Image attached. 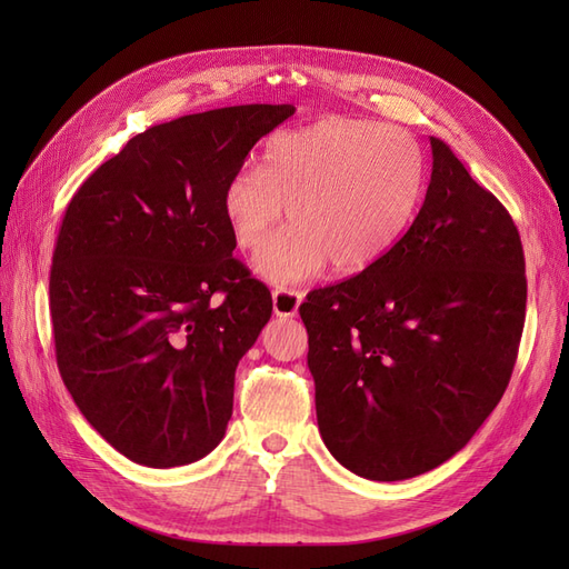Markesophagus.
Returning a JSON list of instances; mask_svg holds the SVG:
<instances>
[{
    "label": "esophagus",
    "instance_id": "obj_1",
    "mask_svg": "<svg viewBox=\"0 0 569 569\" xmlns=\"http://www.w3.org/2000/svg\"><path fill=\"white\" fill-rule=\"evenodd\" d=\"M303 295L297 289H274L272 291V311L280 318H295L299 313V306Z\"/></svg>",
    "mask_w": 569,
    "mask_h": 569
}]
</instances>
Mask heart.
I'll return each mask as SVG.
<instances>
[{
	"label": "heart",
	"instance_id": "heart-1",
	"mask_svg": "<svg viewBox=\"0 0 569 569\" xmlns=\"http://www.w3.org/2000/svg\"><path fill=\"white\" fill-rule=\"evenodd\" d=\"M425 180L418 144L370 120L322 118L274 134L261 166L232 176L222 213L244 251H261L258 272L278 284L313 278L327 263L339 274L370 268L401 239Z\"/></svg>",
	"mask_w": 569,
	"mask_h": 569
}]
</instances>
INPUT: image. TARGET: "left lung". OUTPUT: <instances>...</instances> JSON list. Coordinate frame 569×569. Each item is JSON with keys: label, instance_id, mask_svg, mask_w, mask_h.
I'll return each mask as SVG.
<instances>
[{"label": "left lung", "instance_id": "obj_1", "mask_svg": "<svg viewBox=\"0 0 569 569\" xmlns=\"http://www.w3.org/2000/svg\"><path fill=\"white\" fill-rule=\"evenodd\" d=\"M429 144L432 178L408 232L299 308L320 437L375 481L435 470L475 437L510 382L525 327L518 228L449 144Z\"/></svg>", "mask_w": 569, "mask_h": 569}]
</instances>
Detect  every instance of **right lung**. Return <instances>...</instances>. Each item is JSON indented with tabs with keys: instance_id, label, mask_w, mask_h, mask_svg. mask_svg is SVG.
<instances>
[{
	"instance_id": "obj_1",
	"label": "right lung",
	"mask_w": 569,
	"mask_h": 569,
	"mask_svg": "<svg viewBox=\"0 0 569 569\" xmlns=\"http://www.w3.org/2000/svg\"><path fill=\"white\" fill-rule=\"evenodd\" d=\"M295 111L244 104L153 126L68 203L49 274L57 363L82 416L132 462L178 468L226 437L237 363L272 299L232 258L222 189Z\"/></svg>"
}]
</instances>
